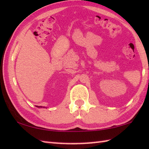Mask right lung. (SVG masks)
<instances>
[{
	"label": "right lung",
	"mask_w": 149,
	"mask_h": 149,
	"mask_svg": "<svg viewBox=\"0 0 149 149\" xmlns=\"http://www.w3.org/2000/svg\"><path fill=\"white\" fill-rule=\"evenodd\" d=\"M36 107H41V106H36Z\"/></svg>",
	"instance_id": "add662e5"
}]
</instances>
